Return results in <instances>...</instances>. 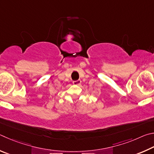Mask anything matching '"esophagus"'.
<instances>
[{
  "label": "esophagus",
  "instance_id": "esophagus-1",
  "mask_svg": "<svg viewBox=\"0 0 154 154\" xmlns=\"http://www.w3.org/2000/svg\"><path fill=\"white\" fill-rule=\"evenodd\" d=\"M73 84L74 85H80L81 84V80H75V81L73 82Z\"/></svg>",
  "mask_w": 154,
  "mask_h": 154
}]
</instances>
